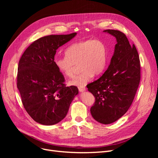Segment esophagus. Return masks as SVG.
<instances>
[{
    "label": "esophagus",
    "instance_id": "obj_1",
    "mask_svg": "<svg viewBox=\"0 0 158 158\" xmlns=\"http://www.w3.org/2000/svg\"><path fill=\"white\" fill-rule=\"evenodd\" d=\"M78 89L80 92H84V91L85 90V88L84 86H82V87H78Z\"/></svg>",
    "mask_w": 158,
    "mask_h": 158
}]
</instances>
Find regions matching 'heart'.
<instances>
[{
    "instance_id": "b5f03b06",
    "label": "heart",
    "mask_w": 158,
    "mask_h": 158,
    "mask_svg": "<svg viewBox=\"0 0 158 158\" xmlns=\"http://www.w3.org/2000/svg\"><path fill=\"white\" fill-rule=\"evenodd\" d=\"M65 55L56 58L55 63L60 73L67 77L73 76L75 66L78 64L80 73L69 82L70 85L76 86H84L93 76L101 74L106 66L107 49L98 40L76 42L67 48Z\"/></svg>"
}]
</instances>
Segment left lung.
<instances>
[{
	"instance_id": "left-lung-1",
	"label": "left lung",
	"mask_w": 158,
	"mask_h": 158,
	"mask_svg": "<svg viewBox=\"0 0 158 158\" xmlns=\"http://www.w3.org/2000/svg\"><path fill=\"white\" fill-rule=\"evenodd\" d=\"M117 40L114 54L107 70L97 80L87 85L95 97L90 111L98 122L108 125L117 121L131 107L140 81L139 55L125 33L106 30Z\"/></svg>"
}]
</instances>
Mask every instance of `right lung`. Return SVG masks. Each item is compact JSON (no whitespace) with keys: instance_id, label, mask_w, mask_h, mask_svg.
<instances>
[{"instance_id":"right-lung-1","label":"right lung","mask_w":158,"mask_h":158,"mask_svg":"<svg viewBox=\"0 0 158 158\" xmlns=\"http://www.w3.org/2000/svg\"><path fill=\"white\" fill-rule=\"evenodd\" d=\"M76 35L41 37L27 47L19 60L17 88L22 104L33 120L41 125H52L63 120L78 94L76 86H66L54 61L56 49Z\"/></svg>"}]
</instances>
